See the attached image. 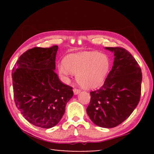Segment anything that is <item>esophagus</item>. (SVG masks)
<instances>
[{
	"mask_svg": "<svg viewBox=\"0 0 154 154\" xmlns=\"http://www.w3.org/2000/svg\"><path fill=\"white\" fill-rule=\"evenodd\" d=\"M81 90L79 89H77V88H74L73 89V92H74V94L75 95H77L78 94L80 93Z\"/></svg>",
	"mask_w": 154,
	"mask_h": 154,
	"instance_id": "1",
	"label": "esophagus"
}]
</instances>
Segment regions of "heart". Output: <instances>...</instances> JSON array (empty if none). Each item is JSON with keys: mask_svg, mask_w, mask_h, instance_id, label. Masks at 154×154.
Listing matches in <instances>:
<instances>
[{"mask_svg": "<svg viewBox=\"0 0 154 154\" xmlns=\"http://www.w3.org/2000/svg\"><path fill=\"white\" fill-rule=\"evenodd\" d=\"M111 62L105 54L98 51H84L68 55L63 64L59 65L60 76L69 80L71 73L76 75L79 84L85 89H94L102 85L110 72Z\"/></svg>", "mask_w": 154, "mask_h": 154, "instance_id": "obj_1", "label": "heart"}]
</instances>
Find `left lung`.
<instances>
[{"instance_id": "8db88e82", "label": "left lung", "mask_w": 154, "mask_h": 154, "mask_svg": "<svg viewBox=\"0 0 154 154\" xmlns=\"http://www.w3.org/2000/svg\"><path fill=\"white\" fill-rule=\"evenodd\" d=\"M114 53L113 66L100 89L90 92L86 109L94 124L116 127L128 118L139 103L141 69L132 54L122 48H105Z\"/></svg>"}]
</instances>
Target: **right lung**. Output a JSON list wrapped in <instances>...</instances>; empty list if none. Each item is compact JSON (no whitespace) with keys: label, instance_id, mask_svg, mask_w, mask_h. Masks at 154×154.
<instances>
[{"label":"right lung","instance_id":"1","mask_svg":"<svg viewBox=\"0 0 154 154\" xmlns=\"http://www.w3.org/2000/svg\"><path fill=\"white\" fill-rule=\"evenodd\" d=\"M58 47L34 48L22 54L13 69L15 105L36 126L50 128L58 124L72 88L62 83L54 70Z\"/></svg>","mask_w":154,"mask_h":154}]
</instances>
